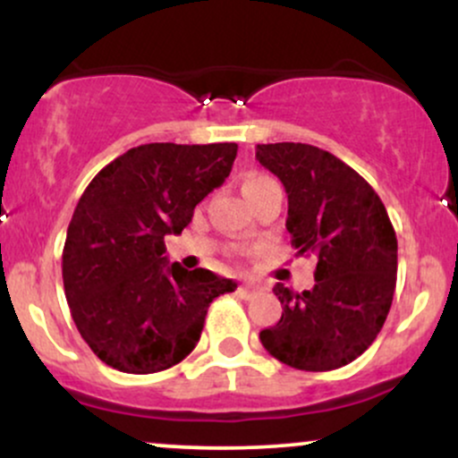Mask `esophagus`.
Listing matches in <instances>:
<instances>
[{"label": "esophagus", "mask_w": 458, "mask_h": 458, "mask_svg": "<svg viewBox=\"0 0 458 458\" xmlns=\"http://www.w3.org/2000/svg\"><path fill=\"white\" fill-rule=\"evenodd\" d=\"M262 288L260 286H256V284H241L239 286V293L241 295H245V297H250V295H256V293H260Z\"/></svg>", "instance_id": "34e87169"}]
</instances>
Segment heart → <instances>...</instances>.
I'll list each match as a JSON object with an SVG mask.
<instances>
[{
  "label": "heart",
  "mask_w": 458,
  "mask_h": 458,
  "mask_svg": "<svg viewBox=\"0 0 458 458\" xmlns=\"http://www.w3.org/2000/svg\"><path fill=\"white\" fill-rule=\"evenodd\" d=\"M273 178L271 176H267V174H250L245 178V185H243V189H251V187H260V185H265V182H271Z\"/></svg>",
  "instance_id": "b5f03b06"
}]
</instances>
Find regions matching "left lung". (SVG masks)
I'll return each instance as SVG.
<instances>
[{
    "label": "left lung",
    "mask_w": 458,
    "mask_h": 458,
    "mask_svg": "<svg viewBox=\"0 0 458 458\" xmlns=\"http://www.w3.org/2000/svg\"><path fill=\"white\" fill-rule=\"evenodd\" d=\"M256 159L288 193L297 256L317 260L314 288H273L282 318L260 343L282 364L325 372L375 343L396 288L398 243L377 191L353 167L310 144H259Z\"/></svg>",
    "instance_id": "obj_1"
}]
</instances>
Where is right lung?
Returning a JSON list of instances; mask_svg holds the SVG:
<instances>
[{
	"label": "right lung",
	"mask_w": 458,
	"mask_h": 458,
	"mask_svg": "<svg viewBox=\"0 0 458 458\" xmlns=\"http://www.w3.org/2000/svg\"><path fill=\"white\" fill-rule=\"evenodd\" d=\"M239 146L144 144L105 165L68 224L62 277L72 320L98 360L129 375L176 366L196 349L215 297L236 282L167 265L165 234L224 185Z\"/></svg>",
	"instance_id": "add662e5"
}]
</instances>
